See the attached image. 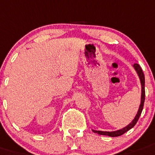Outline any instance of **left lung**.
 Listing matches in <instances>:
<instances>
[{"instance_id":"left-lung-1","label":"left lung","mask_w":155,"mask_h":155,"mask_svg":"<svg viewBox=\"0 0 155 155\" xmlns=\"http://www.w3.org/2000/svg\"><path fill=\"white\" fill-rule=\"evenodd\" d=\"M132 66H133L134 69L136 70V73H137L138 76L140 78V84H141V98H140V105L136 117H134V119L131 121L130 124H128V125L125 126L124 128H121V129L117 130V131H112V132L91 129L92 132H94V133H97L98 135H104V136H111V137H117V136H121V135H123L124 133H125L126 132H128V130H130L131 128H133L134 126L136 125V123H137L138 120H139L140 115H141L142 110L143 109L144 101H145V77H144V74L143 72V70H142V68L138 64L135 63Z\"/></svg>"}]
</instances>
